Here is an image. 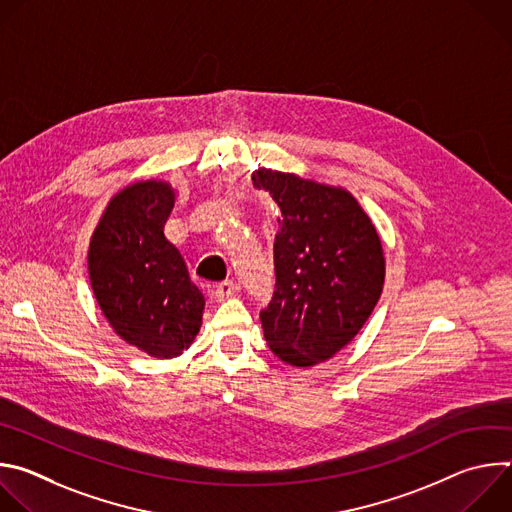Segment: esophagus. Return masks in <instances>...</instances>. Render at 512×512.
Instances as JSON below:
<instances>
[{"label": "esophagus", "instance_id": "34e87169", "mask_svg": "<svg viewBox=\"0 0 512 512\" xmlns=\"http://www.w3.org/2000/svg\"><path fill=\"white\" fill-rule=\"evenodd\" d=\"M235 291H237V285H235L233 281H221L218 285H214L212 298H214L216 302H223V300L235 296Z\"/></svg>", "mask_w": 512, "mask_h": 512}]
</instances>
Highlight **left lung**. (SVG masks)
I'll use <instances>...</instances> for the list:
<instances>
[{"mask_svg": "<svg viewBox=\"0 0 512 512\" xmlns=\"http://www.w3.org/2000/svg\"><path fill=\"white\" fill-rule=\"evenodd\" d=\"M251 178L281 208L263 334L283 362L314 367L344 348L373 314L385 283L383 245L348 190L267 168Z\"/></svg>", "mask_w": 512, "mask_h": 512, "instance_id": "obj_1", "label": "left lung"}]
</instances>
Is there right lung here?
I'll list each match as a JSON object with an SVG mask.
<instances>
[{
    "mask_svg": "<svg viewBox=\"0 0 512 512\" xmlns=\"http://www.w3.org/2000/svg\"><path fill=\"white\" fill-rule=\"evenodd\" d=\"M174 188L143 180L117 192L89 245V279L117 336L154 358H174L202 324L204 296L164 237Z\"/></svg>",
    "mask_w": 512,
    "mask_h": 512,
    "instance_id": "obj_1",
    "label": "right lung"
}]
</instances>
